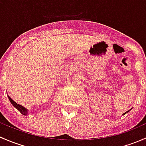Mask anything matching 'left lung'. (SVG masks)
<instances>
[{
  "instance_id": "left-lung-1",
  "label": "left lung",
  "mask_w": 146,
  "mask_h": 146,
  "mask_svg": "<svg viewBox=\"0 0 146 146\" xmlns=\"http://www.w3.org/2000/svg\"><path fill=\"white\" fill-rule=\"evenodd\" d=\"M128 110V111H127V112H124V113H123V115H125V114H127V112H129V111H130V110Z\"/></svg>"
}]
</instances>
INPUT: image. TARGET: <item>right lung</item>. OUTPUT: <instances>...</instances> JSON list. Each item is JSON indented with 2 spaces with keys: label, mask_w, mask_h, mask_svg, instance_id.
I'll return each mask as SVG.
<instances>
[{
  "label": "right lung",
  "mask_w": 146,
  "mask_h": 146,
  "mask_svg": "<svg viewBox=\"0 0 146 146\" xmlns=\"http://www.w3.org/2000/svg\"><path fill=\"white\" fill-rule=\"evenodd\" d=\"M7 97H8L9 100H10V103H12V105H13V106H14L15 108H16V109H17L18 110H19V112H20L22 114V115H28V113H29V110L28 109H27V108H25V107L21 106V105L17 104V103H16V102H15L14 100H13V99H12L11 98H10L9 96H7Z\"/></svg>",
  "instance_id": "right-lung-1"
}]
</instances>
